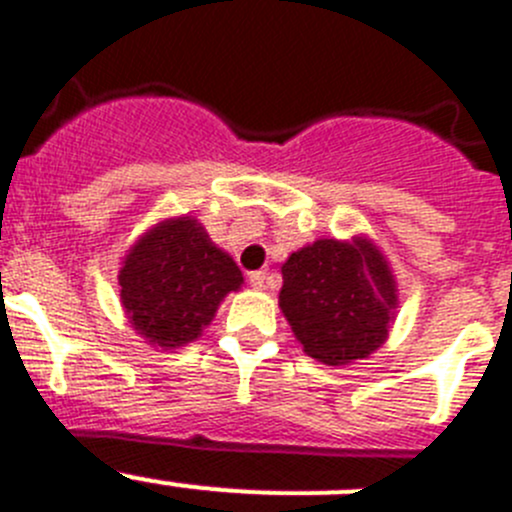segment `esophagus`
I'll return each instance as SVG.
<instances>
[{
    "label": "esophagus",
    "instance_id": "1",
    "mask_svg": "<svg viewBox=\"0 0 512 512\" xmlns=\"http://www.w3.org/2000/svg\"><path fill=\"white\" fill-rule=\"evenodd\" d=\"M267 270H255V272H250V285L255 290H265L267 288Z\"/></svg>",
    "mask_w": 512,
    "mask_h": 512
}]
</instances>
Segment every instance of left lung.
<instances>
[{
	"instance_id": "8db88e82",
	"label": "left lung",
	"mask_w": 512,
	"mask_h": 512,
	"mask_svg": "<svg viewBox=\"0 0 512 512\" xmlns=\"http://www.w3.org/2000/svg\"><path fill=\"white\" fill-rule=\"evenodd\" d=\"M280 308L308 356L346 366L389 336L394 275L369 240H318L283 265Z\"/></svg>"
}]
</instances>
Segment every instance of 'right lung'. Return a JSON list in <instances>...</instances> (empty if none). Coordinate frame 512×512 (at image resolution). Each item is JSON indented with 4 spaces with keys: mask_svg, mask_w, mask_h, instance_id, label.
I'll use <instances>...</instances> for the list:
<instances>
[{
    "mask_svg": "<svg viewBox=\"0 0 512 512\" xmlns=\"http://www.w3.org/2000/svg\"><path fill=\"white\" fill-rule=\"evenodd\" d=\"M118 283L133 328L151 346L176 348L202 336L224 295L242 285V272L197 219L179 217L143 234Z\"/></svg>",
    "mask_w": 512,
    "mask_h": 512,
    "instance_id": "right-lung-1",
    "label": "right lung"
}]
</instances>
